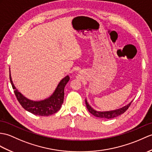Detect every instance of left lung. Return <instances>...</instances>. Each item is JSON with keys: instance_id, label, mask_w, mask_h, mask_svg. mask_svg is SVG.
Wrapping results in <instances>:
<instances>
[{"instance_id": "1", "label": "left lung", "mask_w": 152, "mask_h": 152, "mask_svg": "<svg viewBox=\"0 0 152 152\" xmlns=\"http://www.w3.org/2000/svg\"><path fill=\"white\" fill-rule=\"evenodd\" d=\"M132 102H130L128 105H126V106L123 107L121 109H116V110H113V111L101 112V111H97L96 110H94V109H93L90 106L89 104H88L87 100L86 99V106L87 107L88 111H89L91 114L95 116H96V117H99V118H106V119L113 118L115 117H116V116H118L124 113L125 111H126L127 109L129 108L130 105H131V104H132Z\"/></svg>"}]
</instances>
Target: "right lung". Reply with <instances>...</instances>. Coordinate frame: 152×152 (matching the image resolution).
<instances>
[{
    "label": "right lung",
    "instance_id": "1",
    "mask_svg": "<svg viewBox=\"0 0 152 152\" xmlns=\"http://www.w3.org/2000/svg\"><path fill=\"white\" fill-rule=\"evenodd\" d=\"M10 80L13 89H14V93L15 94L17 99L24 109L36 115L49 116L56 113L61 108L63 100H64L65 87L69 81L70 77L69 76H66L62 79L61 82L59 83L58 87H56L54 93L48 98L38 102L28 99L19 92L18 90L14 86L10 74Z\"/></svg>",
    "mask_w": 152,
    "mask_h": 152
}]
</instances>
